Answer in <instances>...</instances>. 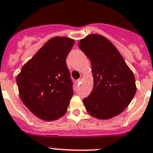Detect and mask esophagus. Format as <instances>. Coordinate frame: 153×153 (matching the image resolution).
<instances>
[{
	"mask_svg": "<svg viewBox=\"0 0 153 153\" xmlns=\"http://www.w3.org/2000/svg\"><path fill=\"white\" fill-rule=\"evenodd\" d=\"M83 79H84V76L83 75H81L80 77H79V79H77V80H76V84H79V82H80L81 81H82Z\"/></svg>",
	"mask_w": 153,
	"mask_h": 153,
	"instance_id": "obj_1",
	"label": "esophagus"
}]
</instances>
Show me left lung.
Returning a JSON list of instances; mask_svg holds the SVG:
<instances>
[{
  "mask_svg": "<svg viewBox=\"0 0 153 153\" xmlns=\"http://www.w3.org/2000/svg\"><path fill=\"white\" fill-rule=\"evenodd\" d=\"M79 47L91 62L94 80L91 94L83 99L86 111L99 119L118 116L136 93L133 72L116 46L101 34H88L79 40Z\"/></svg>",
  "mask_w": 153,
  "mask_h": 153,
  "instance_id": "left-lung-1",
  "label": "left lung"
}]
</instances>
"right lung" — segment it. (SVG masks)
<instances>
[{"label": "right lung", "mask_w": 153, "mask_h": 153, "mask_svg": "<svg viewBox=\"0 0 153 153\" xmlns=\"http://www.w3.org/2000/svg\"><path fill=\"white\" fill-rule=\"evenodd\" d=\"M74 44L69 37H52L17 75L20 98L39 119L54 121L66 113L74 94L66 58Z\"/></svg>", "instance_id": "right-lung-1"}]
</instances>
